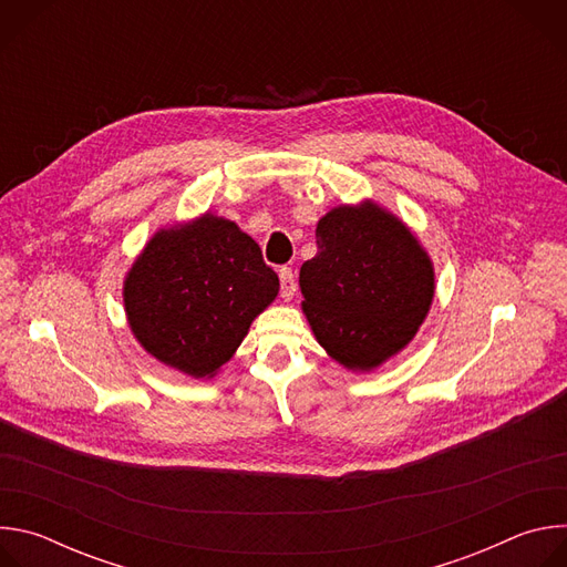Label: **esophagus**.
<instances>
[{
	"label": "esophagus",
	"mask_w": 567,
	"mask_h": 567,
	"mask_svg": "<svg viewBox=\"0 0 567 567\" xmlns=\"http://www.w3.org/2000/svg\"><path fill=\"white\" fill-rule=\"evenodd\" d=\"M278 276H280V296H282V300H291L293 291H296V276H293V271L289 267H282L278 271Z\"/></svg>",
	"instance_id": "esophagus-1"
}]
</instances>
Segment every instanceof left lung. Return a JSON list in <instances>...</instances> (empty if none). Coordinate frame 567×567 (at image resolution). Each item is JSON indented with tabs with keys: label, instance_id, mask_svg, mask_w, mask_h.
<instances>
[{
	"label": "left lung",
	"instance_id": "1",
	"mask_svg": "<svg viewBox=\"0 0 567 567\" xmlns=\"http://www.w3.org/2000/svg\"><path fill=\"white\" fill-rule=\"evenodd\" d=\"M298 285L309 328L337 363L372 372L406 348L433 305L435 267L411 226L372 199L316 224Z\"/></svg>",
	"mask_w": 567,
	"mask_h": 567
}]
</instances>
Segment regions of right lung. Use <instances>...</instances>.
I'll list each match as a JSON object with an SVG mask.
<instances>
[{"label":"right lung","instance_id":"right-lung-1","mask_svg":"<svg viewBox=\"0 0 567 567\" xmlns=\"http://www.w3.org/2000/svg\"><path fill=\"white\" fill-rule=\"evenodd\" d=\"M278 276L256 239L206 210L158 228L123 280L132 337L193 379H213L276 300Z\"/></svg>","mask_w":567,"mask_h":567}]
</instances>
